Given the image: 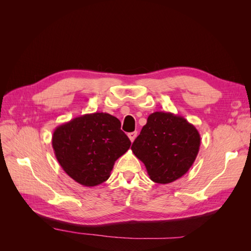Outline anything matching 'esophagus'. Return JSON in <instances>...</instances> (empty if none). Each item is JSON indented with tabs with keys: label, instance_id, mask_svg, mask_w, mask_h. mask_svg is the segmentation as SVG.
Segmentation results:
<instances>
[{
	"label": "esophagus",
	"instance_id": "34e87169",
	"mask_svg": "<svg viewBox=\"0 0 251 251\" xmlns=\"http://www.w3.org/2000/svg\"><path fill=\"white\" fill-rule=\"evenodd\" d=\"M127 136H128V138H130L131 142H133V141L135 140V138L137 137V132H132V133H128V134H127Z\"/></svg>",
	"mask_w": 251,
	"mask_h": 251
}]
</instances>
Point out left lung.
<instances>
[{
    "label": "left lung",
    "mask_w": 251,
    "mask_h": 251,
    "mask_svg": "<svg viewBox=\"0 0 251 251\" xmlns=\"http://www.w3.org/2000/svg\"><path fill=\"white\" fill-rule=\"evenodd\" d=\"M200 143L198 130L184 117L170 112H155L148 117L131 149L146 165L151 181L168 184L191 169Z\"/></svg>",
    "instance_id": "8db88e82"
}]
</instances>
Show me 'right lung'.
Returning <instances> with one entry per match:
<instances>
[{"label": "right lung", "instance_id": "add662e5", "mask_svg": "<svg viewBox=\"0 0 251 251\" xmlns=\"http://www.w3.org/2000/svg\"><path fill=\"white\" fill-rule=\"evenodd\" d=\"M120 126L119 119L102 112L58 126L53 132L52 148L68 176L87 187L107 181L114 163L131 147Z\"/></svg>", "mask_w": 251, "mask_h": 251}]
</instances>
